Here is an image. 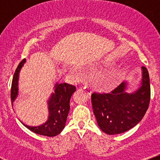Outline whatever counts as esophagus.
<instances>
[{
	"instance_id": "obj_1",
	"label": "esophagus",
	"mask_w": 160,
	"mask_h": 160,
	"mask_svg": "<svg viewBox=\"0 0 160 160\" xmlns=\"http://www.w3.org/2000/svg\"><path fill=\"white\" fill-rule=\"evenodd\" d=\"M82 89H85V91L86 92V93H87L88 95H91L92 88H91V86L89 85V84H85V85L83 86V87H82Z\"/></svg>"
}]
</instances>
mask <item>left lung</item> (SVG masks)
<instances>
[{"instance_id": "obj_1", "label": "left lung", "mask_w": 160, "mask_h": 160, "mask_svg": "<svg viewBox=\"0 0 160 160\" xmlns=\"http://www.w3.org/2000/svg\"><path fill=\"white\" fill-rule=\"evenodd\" d=\"M126 83L122 82L110 92H96L91 95L93 113L101 129L108 135L128 131L142 120L150 100V77L142 67L141 86L135 92H125Z\"/></svg>"}]
</instances>
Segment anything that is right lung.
I'll list each match as a JSON object with an SVG mask.
<instances>
[{"instance_id":"1","label":"right lung","mask_w":160,"mask_h":160,"mask_svg":"<svg viewBox=\"0 0 160 160\" xmlns=\"http://www.w3.org/2000/svg\"><path fill=\"white\" fill-rule=\"evenodd\" d=\"M25 62V58L22 60L18 65L11 86V102H13L18 94V78L19 72ZM76 91V86L67 82L56 83L54 93L49 101V119L44 124L37 127H32L24 124L25 127L33 132L48 137L58 135L65 126L68 115L70 111V99Z\"/></svg>"}]
</instances>
